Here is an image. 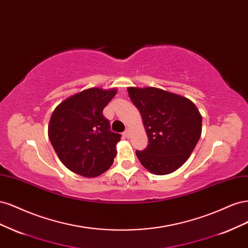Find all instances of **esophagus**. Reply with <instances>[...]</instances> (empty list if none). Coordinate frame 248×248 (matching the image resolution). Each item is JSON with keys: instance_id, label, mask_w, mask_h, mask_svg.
Wrapping results in <instances>:
<instances>
[{"instance_id": "1", "label": "esophagus", "mask_w": 248, "mask_h": 248, "mask_svg": "<svg viewBox=\"0 0 248 248\" xmlns=\"http://www.w3.org/2000/svg\"><path fill=\"white\" fill-rule=\"evenodd\" d=\"M124 136H125L126 138H129V129H126V130L124 131Z\"/></svg>"}]
</instances>
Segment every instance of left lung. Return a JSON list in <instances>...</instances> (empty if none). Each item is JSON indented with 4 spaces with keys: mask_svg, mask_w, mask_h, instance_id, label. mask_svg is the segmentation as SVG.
<instances>
[{
    "mask_svg": "<svg viewBox=\"0 0 248 248\" xmlns=\"http://www.w3.org/2000/svg\"><path fill=\"white\" fill-rule=\"evenodd\" d=\"M140 110L149 145L136 154L155 175L175 171L189 158L202 133V116L194 103L153 87L127 89Z\"/></svg>",
    "mask_w": 248,
    "mask_h": 248,
    "instance_id": "8db88e82",
    "label": "left lung"
}]
</instances>
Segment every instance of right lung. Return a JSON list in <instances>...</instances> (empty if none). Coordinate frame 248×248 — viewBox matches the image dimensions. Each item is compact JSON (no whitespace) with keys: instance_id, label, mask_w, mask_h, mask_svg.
Instances as JSON below:
<instances>
[{"instance_id":"right-lung-1","label":"right lung","mask_w":248,"mask_h":248,"mask_svg":"<svg viewBox=\"0 0 248 248\" xmlns=\"http://www.w3.org/2000/svg\"><path fill=\"white\" fill-rule=\"evenodd\" d=\"M116 93L90 88L60 103L50 117L51 145L64 166L79 176L97 177L114 162L121 134L110 131L102 110Z\"/></svg>"}]
</instances>
